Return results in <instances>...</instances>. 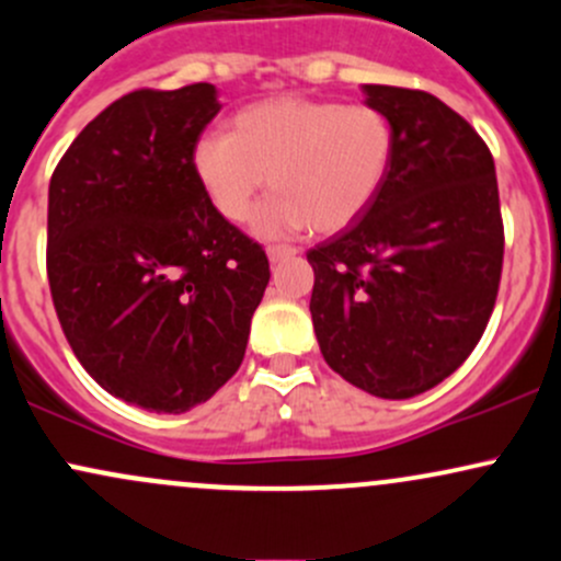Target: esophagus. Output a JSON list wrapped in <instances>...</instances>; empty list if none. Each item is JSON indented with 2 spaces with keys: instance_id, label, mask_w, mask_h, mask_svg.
<instances>
[{
  "instance_id": "obj_1",
  "label": "esophagus",
  "mask_w": 561,
  "mask_h": 561,
  "mask_svg": "<svg viewBox=\"0 0 561 561\" xmlns=\"http://www.w3.org/2000/svg\"><path fill=\"white\" fill-rule=\"evenodd\" d=\"M268 261L271 263H282V261H290V257L298 255V250L295 248H287V244H274V248H268Z\"/></svg>"
}]
</instances>
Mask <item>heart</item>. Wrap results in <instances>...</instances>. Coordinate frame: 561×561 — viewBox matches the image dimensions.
Listing matches in <instances>:
<instances>
[{
	"label": "heart",
	"mask_w": 561,
	"mask_h": 561,
	"mask_svg": "<svg viewBox=\"0 0 561 561\" xmlns=\"http://www.w3.org/2000/svg\"><path fill=\"white\" fill-rule=\"evenodd\" d=\"M393 153L397 135L383 111L279 95L239 111L229 135L196 140L191 162L231 224L248 218L268 178L276 194L252 226L261 237H285L306 226L335 233L362 218L389 181Z\"/></svg>",
	"instance_id": "b5f03b06"
}]
</instances>
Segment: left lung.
Returning <instances> with one entry per match:
<instances>
[{"label": "left lung", "instance_id": "left-lung-1", "mask_svg": "<svg viewBox=\"0 0 561 561\" xmlns=\"http://www.w3.org/2000/svg\"><path fill=\"white\" fill-rule=\"evenodd\" d=\"M397 153L383 191L309 250L324 362L356 389L410 399L466 362L495 306L503 220L495 162L477 130L421 90L362 84Z\"/></svg>", "mask_w": 561, "mask_h": 561}]
</instances>
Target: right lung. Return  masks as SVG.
<instances>
[{
	"instance_id": "add662e5",
	"label": "right lung",
	"mask_w": 561,
	"mask_h": 561,
	"mask_svg": "<svg viewBox=\"0 0 561 561\" xmlns=\"http://www.w3.org/2000/svg\"><path fill=\"white\" fill-rule=\"evenodd\" d=\"M215 84L135 90L77 135L47 196V276L66 341L111 397L181 415L244 359L268 257L207 199L194 146Z\"/></svg>"
}]
</instances>
